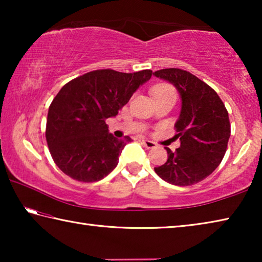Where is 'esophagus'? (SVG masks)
Here are the masks:
<instances>
[{
  "mask_svg": "<svg viewBox=\"0 0 262 262\" xmlns=\"http://www.w3.org/2000/svg\"><path fill=\"white\" fill-rule=\"evenodd\" d=\"M140 142L144 145L145 148H148V149H152V148L156 147V143H155V142L150 141V140H147V139H141Z\"/></svg>",
  "mask_w": 262,
  "mask_h": 262,
  "instance_id": "obj_1",
  "label": "esophagus"
}]
</instances>
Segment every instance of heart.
Returning a JSON list of instances; mask_svg holds the SVG:
<instances>
[{"label":"heart","mask_w":262,"mask_h":262,"mask_svg":"<svg viewBox=\"0 0 262 262\" xmlns=\"http://www.w3.org/2000/svg\"><path fill=\"white\" fill-rule=\"evenodd\" d=\"M152 95L154 97L157 96H171L176 97V91L170 84H158V85L152 88Z\"/></svg>","instance_id":"1"}]
</instances>
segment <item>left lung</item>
Instances as JSON below:
<instances>
[{"instance_id": "left-lung-1", "label": "left lung", "mask_w": 262, "mask_h": 262, "mask_svg": "<svg viewBox=\"0 0 262 262\" xmlns=\"http://www.w3.org/2000/svg\"><path fill=\"white\" fill-rule=\"evenodd\" d=\"M154 75L179 92L181 110L176 122L180 147L166 148L167 161L155 172L168 184L188 186L215 171L227 151L230 137L229 114L215 90L186 70L168 68Z\"/></svg>"}]
</instances>
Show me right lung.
Returning a JSON list of instances; mask_svg holds the SVG:
<instances>
[{"label": "right lung", "mask_w": 262, "mask_h": 262, "mask_svg": "<svg viewBox=\"0 0 262 262\" xmlns=\"http://www.w3.org/2000/svg\"><path fill=\"white\" fill-rule=\"evenodd\" d=\"M151 75L149 69L134 74L101 69L63 85L50 106L46 125L48 148L63 173L92 183L114 170L132 139L114 137L105 120L115 117Z\"/></svg>", "instance_id": "1"}]
</instances>
